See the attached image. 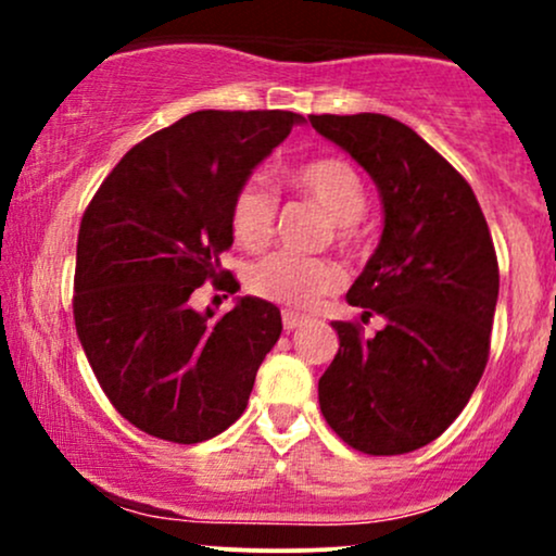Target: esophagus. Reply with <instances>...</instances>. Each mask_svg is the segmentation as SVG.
Listing matches in <instances>:
<instances>
[{
    "label": "esophagus",
    "instance_id": "34e87169",
    "mask_svg": "<svg viewBox=\"0 0 556 556\" xmlns=\"http://www.w3.org/2000/svg\"><path fill=\"white\" fill-rule=\"evenodd\" d=\"M303 321H305V316L298 314V311H290V308L282 311V327H285L287 331L298 329Z\"/></svg>",
    "mask_w": 556,
    "mask_h": 556
}]
</instances>
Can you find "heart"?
Returning <instances> with one entry per match:
<instances>
[{
  "mask_svg": "<svg viewBox=\"0 0 556 556\" xmlns=\"http://www.w3.org/2000/svg\"><path fill=\"white\" fill-rule=\"evenodd\" d=\"M292 188L318 203L331 216V235L342 248L358 242V219L366 212L368 190L361 172L340 156H316L292 169ZM277 193L258 177H248L238 185L229 201V232L245 251H261L269 245L277 225ZM342 274L329 258L298 256L277 251L256 261L248 271V287L253 295L274 303L308 308L318 298L337 290Z\"/></svg>",
  "mask_w": 556,
  "mask_h": 556,
  "instance_id": "b5f03b06",
  "label": "heart"
}]
</instances>
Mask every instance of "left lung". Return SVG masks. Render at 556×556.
<instances>
[{"label":"left lung","mask_w":556,"mask_h":556,"mask_svg":"<svg viewBox=\"0 0 556 556\" xmlns=\"http://www.w3.org/2000/svg\"><path fill=\"white\" fill-rule=\"evenodd\" d=\"M379 185L384 232L348 290L361 321H334L318 405L363 455H405L433 442L468 405L489 361L500 264L473 188L413 127L387 114H308Z\"/></svg>","instance_id":"obj_1"}]
</instances>
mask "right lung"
<instances>
[{
    "mask_svg": "<svg viewBox=\"0 0 556 556\" xmlns=\"http://www.w3.org/2000/svg\"><path fill=\"white\" fill-rule=\"evenodd\" d=\"M300 119L282 110L188 114L132 146L83 214L78 340L119 416L151 437L198 444L229 429L282 334L266 300L240 298L212 318L190 295L203 282L240 287L219 264L232 245L229 201Z\"/></svg>",
    "mask_w": 556,
    "mask_h": 556,
    "instance_id": "obj_1",
    "label": "right lung"
}]
</instances>
